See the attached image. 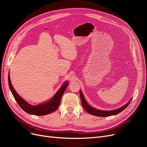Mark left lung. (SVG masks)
<instances>
[{
	"label": "left lung",
	"instance_id": "8db88e82",
	"mask_svg": "<svg viewBox=\"0 0 147 147\" xmlns=\"http://www.w3.org/2000/svg\"><path fill=\"white\" fill-rule=\"evenodd\" d=\"M80 96L82 104L83 107L84 108V109L88 113H90L92 115H94V116L100 117H110V116H112V115H117V114L119 113L120 112H121L122 111H123L127 107L132 100V99H131V100L129 101L126 104H125L123 107H120L117 109L112 110H98L97 109H95L94 107H92L91 106H90L87 103V102L86 101L85 98H84V97L83 94V92L81 90H80Z\"/></svg>",
	"mask_w": 147,
	"mask_h": 147
}]
</instances>
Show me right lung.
Listing matches in <instances>:
<instances>
[{
    "label": "right lung",
    "mask_w": 147,
    "mask_h": 147,
    "mask_svg": "<svg viewBox=\"0 0 147 147\" xmlns=\"http://www.w3.org/2000/svg\"><path fill=\"white\" fill-rule=\"evenodd\" d=\"M8 80L10 90L20 107L26 113L30 115H37V116H43V115L50 114L52 112H54L55 111L58 109L61 97L63 96L65 89L69 85V82H65L59 89L58 91L56 92V94L50 100L44 102L42 104L36 105H32L22 98L16 92L14 88L12 86L9 74H8Z\"/></svg>",
    "instance_id": "obj_1"
}]
</instances>
